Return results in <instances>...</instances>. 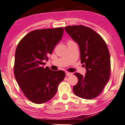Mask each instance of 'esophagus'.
<instances>
[{
  "label": "esophagus",
  "instance_id": "1",
  "mask_svg": "<svg viewBox=\"0 0 125 125\" xmlns=\"http://www.w3.org/2000/svg\"><path fill=\"white\" fill-rule=\"evenodd\" d=\"M65 74H66V76H72V73H70V72H65Z\"/></svg>",
  "mask_w": 125,
  "mask_h": 125
}]
</instances>
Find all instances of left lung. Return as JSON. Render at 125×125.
Masks as SVG:
<instances>
[{
	"mask_svg": "<svg viewBox=\"0 0 125 125\" xmlns=\"http://www.w3.org/2000/svg\"><path fill=\"white\" fill-rule=\"evenodd\" d=\"M65 30L78 44L81 62L84 64V76L74 73L78 82L73 88L76 96L92 99L101 93L110 76V56L107 46L100 35L83 25L69 26Z\"/></svg>",
	"mask_w": 125,
	"mask_h": 125,
	"instance_id": "left-lung-1",
	"label": "left lung"
}]
</instances>
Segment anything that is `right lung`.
Wrapping results in <instances>:
<instances>
[{
	"mask_svg": "<svg viewBox=\"0 0 125 125\" xmlns=\"http://www.w3.org/2000/svg\"><path fill=\"white\" fill-rule=\"evenodd\" d=\"M63 33V27L32 31L16 49L14 75L22 91L33 103L41 104L51 99L65 76L63 71L43 67Z\"/></svg>",
	"mask_w": 125,
	"mask_h": 125,
	"instance_id": "right-lung-1",
	"label": "right lung"
}]
</instances>
